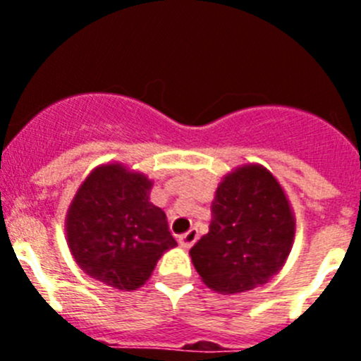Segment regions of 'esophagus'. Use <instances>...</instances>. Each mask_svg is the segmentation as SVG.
<instances>
[{"label":"esophagus","mask_w":361,"mask_h":361,"mask_svg":"<svg viewBox=\"0 0 361 361\" xmlns=\"http://www.w3.org/2000/svg\"><path fill=\"white\" fill-rule=\"evenodd\" d=\"M197 240H199V231H197V228H191L190 231L184 233V235H180V237H178L180 245H183V247H186V250L195 244Z\"/></svg>","instance_id":"34e87169"}]
</instances>
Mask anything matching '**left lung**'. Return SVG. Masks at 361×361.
Listing matches in <instances>:
<instances>
[{
    "label": "left lung",
    "mask_w": 361,
    "mask_h": 361,
    "mask_svg": "<svg viewBox=\"0 0 361 361\" xmlns=\"http://www.w3.org/2000/svg\"><path fill=\"white\" fill-rule=\"evenodd\" d=\"M209 231L190 250L202 282L220 295L251 291L282 269L295 242L291 204L273 173L245 164L226 175Z\"/></svg>",
    "instance_id": "1"
}]
</instances>
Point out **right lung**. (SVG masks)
Masks as SVG:
<instances>
[{
  "mask_svg": "<svg viewBox=\"0 0 361 361\" xmlns=\"http://www.w3.org/2000/svg\"><path fill=\"white\" fill-rule=\"evenodd\" d=\"M153 183L126 166H97L66 213V240L86 275L110 288L145 286L159 258L177 242L164 212L149 202Z\"/></svg>",
  "mask_w": 361,
  "mask_h": 361,
  "instance_id": "obj_1",
  "label": "right lung"
}]
</instances>
